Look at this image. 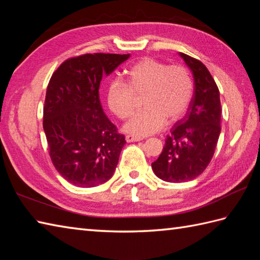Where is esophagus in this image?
Here are the masks:
<instances>
[{
  "label": "esophagus",
  "mask_w": 260,
  "mask_h": 260,
  "mask_svg": "<svg viewBox=\"0 0 260 260\" xmlns=\"http://www.w3.org/2000/svg\"><path fill=\"white\" fill-rule=\"evenodd\" d=\"M126 142L127 143H132V142H140L142 141V137L139 136H134V135H126Z\"/></svg>",
  "instance_id": "obj_1"
}]
</instances>
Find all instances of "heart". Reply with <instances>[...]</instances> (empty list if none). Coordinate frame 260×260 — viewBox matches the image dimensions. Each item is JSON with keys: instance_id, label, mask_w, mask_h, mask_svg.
I'll return each instance as SVG.
<instances>
[{"instance_id": "b5f03b06", "label": "heart", "mask_w": 260, "mask_h": 260, "mask_svg": "<svg viewBox=\"0 0 260 260\" xmlns=\"http://www.w3.org/2000/svg\"><path fill=\"white\" fill-rule=\"evenodd\" d=\"M128 85L113 81L107 92L110 110L120 119L134 113L136 96L143 97V112L133 116L124 129L135 136H147L161 131L165 123L179 120L189 107L193 84L183 66H169L159 60L144 58L127 70Z\"/></svg>"}]
</instances>
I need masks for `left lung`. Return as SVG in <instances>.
<instances>
[{
    "mask_svg": "<svg viewBox=\"0 0 260 260\" xmlns=\"http://www.w3.org/2000/svg\"><path fill=\"white\" fill-rule=\"evenodd\" d=\"M194 79V92L183 119L167 136L158 158L152 163L154 173L172 183L198 178L214 154L221 132V104L218 86L206 66L180 52Z\"/></svg>",
    "mask_w": 260,
    "mask_h": 260,
    "instance_id": "left-lung-1",
    "label": "left lung"
}]
</instances>
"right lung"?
<instances>
[{
    "label": "right lung",
    "instance_id": "obj_1",
    "mask_svg": "<svg viewBox=\"0 0 260 260\" xmlns=\"http://www.w3.org/2000/svg\"><path fill=\"white\" fill-rule=\"evenodd\" d=\"M129 54L86 53L60 64L49 81L43 107L49 154L60 175L79 187L112 178L125 136L105 115L99 101L103 75Z\"/></svg>",
    "mask_w": 260,
    "mask_h": 260
}]
</instances>
